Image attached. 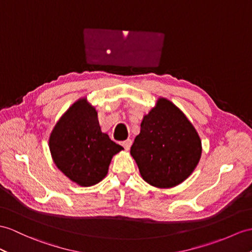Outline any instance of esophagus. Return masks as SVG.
<instances>
[{
    "mask_svg": "<svg viewBox=\"0 0 252 252\" xmlns=\"http://www.w3.org/2000/svg\"><path fill=\"white\" fill-rule=\"evenodd\" d=\"M131 140L130 139H127V140H125V141H123L122 142V145L124 146V149L126 150V151H128L130 149V146H131Z\"/></svg>",
    "mask_w": 252,
    "mask_h": 252,
    "instance_id": "34e87169",
    "label": "esophagus"
}]
</instances>
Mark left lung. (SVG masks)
Listing matches in <instances>:
<instances>
[{"label":"left lung","instance_id":"left-lung-1","mask_svg":"<svg viewBox=\"0 0 252 252\" xmlns=\"http://www.w3.org/2000/svg\"><path fill=\"white\" fill-rule=\"evenodd\" d=\"M197 130L173 102L159 98L143 116L130 154L142 179L157 188H171L193 172L201 158Z\"/></svg>","mask_w":252,"mask_h":252}]
</instances>
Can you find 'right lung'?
Segmentation results:
<instances>
[{"label": "right lung", "instance_id": "1", "mask_svg": "<svg viewBox=\"0 0 252 252\" xmlns=\"http://www.w3.org/2000/svg\"><path fill=\"white\" fill-rule=\"evenodd\" d=\"M49 149L55 165L69 180L89 187L105 179L112 157L123 147L101 131L96 109L81 98L55 124Z\"/></svg>", "mask_w": 252, "mask_h": 252}]
</instances>
